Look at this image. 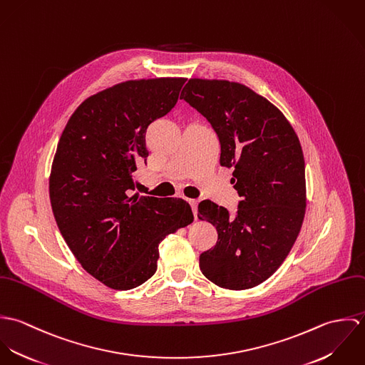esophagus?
I'll return each mask as SVG.
<instances>
[{"label":"esophagus","mask_w":365,"mask_h":365,"mask_svg":"<svg viewBox=\"0 0 365 365\" xmlns=\"http://www.w3.org/2000/svg\"><path fill=\"white\" fill-rule=\"evenodd\" d=\"M188 204H190V207L192 209V213H194V216L197 215V207H198V201L197 200H188Z\"/></svg>","instance_id":"esophagus-1"}]
</instances>
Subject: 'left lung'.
I'll return each instance as SVG.
<instances>
[{
    "label": "left lung",
    "mask_w": 365,
    "mask_h": 365,
    "mask_svg": "<svg viewBox=\"0 0 365 365\" xmlns=\"http://www.w3.org/2000/svg\"><path fill=\"white\" fill-rule=\"evenodd\" d=\"M180 98L208 119L219 138L220 165L235 168L232 184L242 197L233 216L208 200L198 205V217L217 230L200 268L220 288H253L285 260L304 222L299 139L277 106L243 84L191 78Z\"/></svg>",
    "instance_id": "8db88e82"
}]
</instances>
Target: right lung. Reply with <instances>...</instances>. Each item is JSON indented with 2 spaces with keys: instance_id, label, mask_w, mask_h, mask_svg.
I'll return each instance as SVG.
<instances>
[{
  "instance_id": "right-lung-1",
  "label": "right lung",
  "mask_w": 365,
  "mask_h": 365,
  "mask_svg": "<svg viewBox=\"0 0 365 365\" xmlns=\"http://www.w3.org/2000/svg\"><path fill=\"white\" fill-rule=\"evenodd\" d=\"M185 78L130 80L91 96L70 116L49 180L58 230L83 268L112 289L157 269L158 245L194 220L181 198L133 194L145 133L178 101Z\"/></svg>"
}]
</instances>
